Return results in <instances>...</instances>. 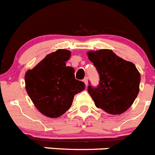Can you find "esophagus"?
Instances as JSON below:
<instances>
[{"label":"esophagus","instance_id":"obj_1","mask_svg":"<svg viewBox=\"0 0 155 155\" xmlns=\"http://www.w3.org/2000/svg\"><path fill=\"white\" fill-rule=\"evenodd\" d=\"M83 82H84L85 84H86V86H87V85H88V78L87 77L84 78V79H83Z\"/></svg>","mask_w":155,"mask_h":155}]
</instances>
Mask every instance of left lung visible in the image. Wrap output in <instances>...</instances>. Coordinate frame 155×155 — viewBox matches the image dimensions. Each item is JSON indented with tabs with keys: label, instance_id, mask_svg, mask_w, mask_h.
Returning <instances> with one entry per match:
<instances>
[{
	"label": "left lung",
	"instance_id": "obj_1",
	"mask_svg": "<svg viewBox=\"0 0 155 155\" xmlns=\"http://www.w3.org/2000/svg\"><path fill=\"white\" fill-rule=\"evenodd\" d=\"M88 58L100 76L98 86H88L96 107L113 115L125 112L139 93L140 75L134 64L109 49L89 51Z\"/></svg>",
	"mask_w": 155,
	"mask_h": 155
}]
</instances>
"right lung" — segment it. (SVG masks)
Segmentation results:
<instances>
[{"label": "right lung", "instance_id": "right-lung-1", "mask_svg": "<svg viewBox=\"0 0 155 155\" xmlns=\"http://www.w3.org/2000/svg\"><path fill=\"white\" fill-rule=\"evenodd\" d=\"M70 55L68 50L58 49L26 72V91L36 108L48 117L62 116L75 95L85 89V83L75 79L74 69L66 66Z\"/></svg>", "mask_w": 155, "mask_h": 155}]
</instances>
